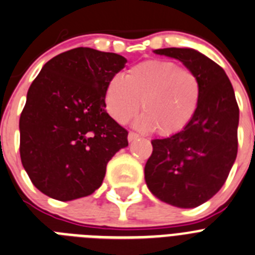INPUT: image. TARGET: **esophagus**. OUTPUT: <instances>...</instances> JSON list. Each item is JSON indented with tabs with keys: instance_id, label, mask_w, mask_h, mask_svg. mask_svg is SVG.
<instances>
[{
	"instance_id": "34e87169",
	"label": "esophagus",
	"mask_w": 255,
	"mask_h": 255,
	"mask_svg": "<svg viewBox=\"0 0 255 255\" xmlns=\"http://www.w3.org/2000/svg\"><path fill=\"white\" fill-rule=\"evenodd\" d=\"M137 138H139V134H137V133H134V132L128 133V141H129V142L136 141Z\"/></svg>"
}]
</instances>
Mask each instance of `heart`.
I'll use <instances>...</instances> for the list:
<instances>
[{"mask_svg": "<svg viewBox=\"0 0 255 255\" xmlns=\"http://www.w3.org/2000/svg\"><path fill=\"white\" fill-rule=\"evenodd\" d=\"M202 86L193 70L173 61L147 59L132 66L125 79L114 76L105 86L107 112L116 122L127 123L141 108L136 125L161 136L188 126L198 109Z\"/></svg>", "mask_w": 255, "mask_h": 255, "instance_id": "heart-1", "label": "heart"}]
</instances>
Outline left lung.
I'll return each mask as SVG.
<instances>
[{
  "label": "left lung",
  "mask_w": 255,
  "mask_h": 255,
  "mask_svg": "<svg viewBox=\"0 0 255 255\" xmlns=\"http://www.w3.org/2000/svg\"><path fill=\"white\" fill-rule=\"evenodd\" d=\"M156 54L183 62L198 75V109L187 127L173 136L152 139L144 166L148 189L160 201L194 208L221 189L238 153L239 107L222 67L190 48H164Z\"/></svg>",
  "instance_id": "left-lung-1"
}]
</instances>
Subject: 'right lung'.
Masks as SVG:
<instances>
[{"instance_id":"obj_1","label":"right lung","mask_w":255,"mask_h":255,"mask_svg":"<svg viewBox=\"0 0 255 255\" xmlns=\"http://www.w3.org/2000/svg\"><path fill=\"white\" fill-rule=\"evenodd\" d=\"M127 59L75 48L48 61L20 116V157L31 183L58 201L90 196L107 164L128 146L127 129L105 111L108 81Z\"/></svg>"}]
</instances>
